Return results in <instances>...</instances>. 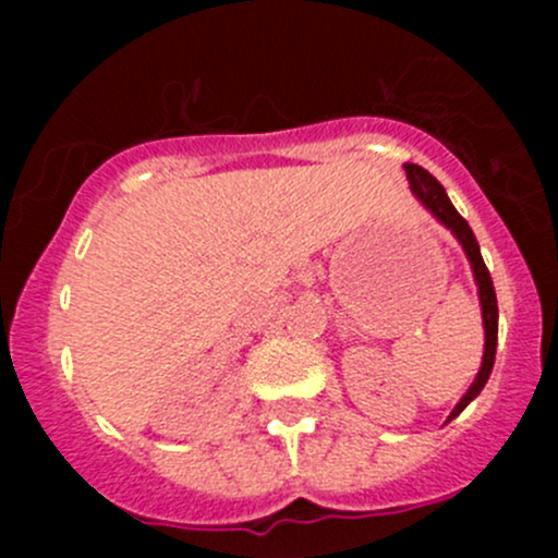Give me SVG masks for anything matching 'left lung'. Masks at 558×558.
<instances>
[{
	"label": "left lung",
	"mask_w": 558,
	"mask_h": 558,
	"mask_svg": "<svg viewBox=\"0 0 558 558\" xmlns=\"http://www.w3.org/2000/svg\"><path fill=\"white\" fill-rule=\"evenodd\" d=\"M404 172H408L410 191H413V194L418 196L421 205H424L426 210H429L432 216H435L437 221L442 223V227L451 229L453 238L459 240L461 247H464L466 258H470V264H472V275H475L477 296H481L483 329H486V345H483V364H481V369H477V375H475V380H472V386L466 388V393L459 399V404H456V408H453V413L448 415V421H453L456 415H459L461 410H464L466 404H470L472 399H475L477 393L483 391V386H486L488 375H492V369H494V356H497V326H499L497 294H494L492 275H488L486 264H483L481 245H477V240H475V234H472L470 223H466L464 218L459 216V210H456V207L451 205V199H448L446 189H442V185L437 183V180L432 178V174L426 172L424 167H418V165H404Z\"/></svg>",
	"instance_id": "1"
}]
</instances>
